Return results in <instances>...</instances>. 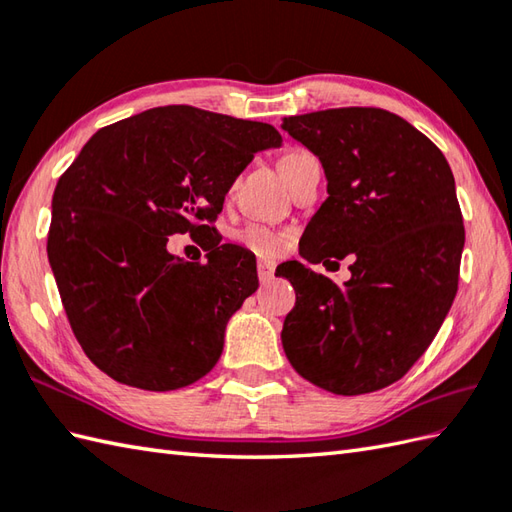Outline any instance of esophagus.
<instances>
[{
    "label": "esophagus",
    "instance_id": "34e87169",
    "mask_svg": "<svg viewBox=\"0 0 512 512\" xmlns=\"http://www.w3.org/2000/svg\"><path fill=\"white\" fill-rule=\"evenodd\" d=\"M257 275L262 284H268L270 279L275 275V264L273 262H266V259H259L257 262Z\"/></svg>",
    "mask_w": 512,
    "mask_h": 512
}]
</instances>
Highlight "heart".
<instances>
[{"label":"heart","instance_id":"obj_1","mask_svg":"<svg viewBox=\"0 0 512 512\" xmlns=\"http://www.w3.org/2000/svg\"><path fill=\"white\" fill-rule=\"evenodd\" d=\"M310 160H314V158L308 154V151H301V149L288 151V154L281 156V160H279L281 176H284V180L288 182L292 173H295L301 165H306V162H310ZM237 239H239V244H244L246 248H250L253 253H259V255H275L281 248V237L273 231H268V228H264V226H246L244 231H239Z\"/></svg>","mask_w":512,"mask_h":512}]
</instances>
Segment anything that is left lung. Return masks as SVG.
Instances as JSON below:
<instances>
[{
	"label": "left lung",
	"mask_w": 512,
	"mask_h": 512,
	"mask_svg": "<svg viewBox=\"0 0 512 512\" xmlns=\"http://www.w3.org/2000/svg\"><path fill=\"white\" fill-rule=\"evenodd\" d=\"M281 129L328 180L301 257L325 268L352 257L343 286L299 262L277 268L297 292L284 352L332 394L383 389L431 345L458 292L464 226L451 167L427 136L378 107L290 116Z\"/></svg>",
	"instance_id": "obj_1"
}]
</instances>
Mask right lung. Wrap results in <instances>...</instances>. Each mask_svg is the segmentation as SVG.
Here are the masks:
<instances>
[{
  "label": "right lung",
  "mask_w": 512,
  "mask_h": 512,
  "mask_svg": "<svg viewBox=\"0 0 512 512\" xmlns=\"http://www.w3.org/2000/svg\"><path fill=\"white\" fill-rule=\"evenodd\" d=\"M273 125L167 105L99 129L52 195L48 259L76 341L129 387L171 391L209 374L228 319L257 290L250 250L206 222L255 154L281 147ZM191 232L204 265L166 248Z\"/></svg>",
  "instance_id": "right-lung-1"
}]
</instances>
